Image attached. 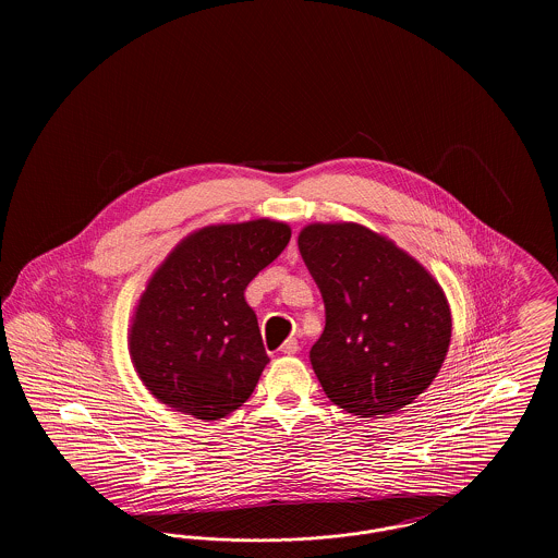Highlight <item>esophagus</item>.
Listing matches in <instances>:
<instances>
[{"mask_svg":"<svg viewBox=\"0 0 558 558\" xmlns=\"http://www.w3.org/2000/svg\"><path fill=\"white\" fill-rule=\"evenodd\" d=\"M280 351H282V353H287V355H294V353L299 351V343H296V339H289V341H284V345L280 347Z\"/></svg>","mask_w":558,"mask_h":558,"instance_id":"1","label":"esophagus"}]
</instances>
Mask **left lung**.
Instances as JSON below:
<instances>
[{
    "label": "left lung",
    "mask_w": 558,
    "mask_h": 558,
    "mask_svg": "<svg viewBox=\"0 0 558 558\" xmlns=\"http://www.w3.org/2000/svg\"><path fill=\"white\" fill-rule=\"evenodd\" d=\"M299 251L326 307L310 351L324 393L357 418L412 403L450 347V305L439 282L393 240L351 221L305 226Z\"/></svg>",
    "instance_id": "obj_1"
}]
</instances>
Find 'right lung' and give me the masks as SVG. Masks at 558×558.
<instances>
[{
  "mask_svg": "<svg viewBox=\"0 0 558 558\" xmlns=\"http://www.w3.org/2000/svg\"><path fill=\"white\" fill-rule=\"evenodd\" d=\"M289 240L282 221L217 223L167 255L130 328L133 368L160 403L219 421L251 398L269 357L244 291Z\"/></svg>",
  "mask_w": 558,
  "mask_h": 558,
  "instance_id": "obj_1",
  "label": "right lung"
}]
</instances>
